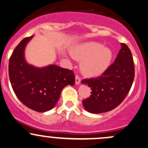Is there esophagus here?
I'll list each match as a JSON object with an SVG mask.
<instances>
[{
	"mask_svg": "<svg viewBox=\"0 0 148 148\" xmlns=\"http://www.w3.org/2000/svg\"><path fill=\"white\" fill-rule=\"evenodd\" d=\"M75 83L77 85H79V84L81 83V79L78 75H77L75 77Z\"/></svg>",
	"mask_w": 148,
	"mask_h": 148,
	"instance_id": "34e87169",
	"label": "esophagus"
}]
</instances>
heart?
I'll use <instances>...</instances> for the list:
<instances>
[{
	"instance_id": "b5f03b06",
	"label": "heart",
	"mask_w": 148,
	"mask_h": 148,
	"mask_svg": "<svg viewBox=\"0 0 148 148\" xmlns=\"http://www.w3.org/2000/svg\"><path fill=\"white\" fill-rule=\"evenodd\" d=\"M74 58L83 61L81 65L85 75L95 77L103 74L111 64L113 53L110 48L97 42H88L79 45L73 53Z\"/></svg>"
}]
</instances>
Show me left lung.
Listing matches in <instances>:
<instances>
[{"instance_id":"8db88e82","label":"left lung","mask_w":148,"mask_h":148,"mask_svg":"<svg viewBox=\"0 0 148 148\" xmlns=\"http://www.w3.org/2000/svg\"><path fill=\"white\" fill-rule=\"evenodd\" d=\"M135 77L133 57L129 47L121 43V48L114 62L100 77L84 79L92 91L89 98L83 100L89 112H107L122 103L129 93Z\"/></svg>"}]
</instances>
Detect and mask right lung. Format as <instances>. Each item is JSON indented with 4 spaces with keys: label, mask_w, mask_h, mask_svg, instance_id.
I'll return each mask as SVG.
<instances>
[{
    "label": "right lung",
    "mask_w": 148,
    "mask_h": 148,
    "mask_svg": "<svg viewBox=\"0 0 148 148\" xmlns=\"http://www.w3.org/2000/svg\"><path fill=\"white\" fill-rule=\"evenodd\" d=\"M33 36L24 38L14 48L9 60V77L18 99L27 108L44 112L56 106L62 90L75 84L73 71L50 64L36 67L24 58V49Z\"/></svg>",
    "instance_id": "add662e5"
}]
</instances>
